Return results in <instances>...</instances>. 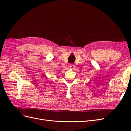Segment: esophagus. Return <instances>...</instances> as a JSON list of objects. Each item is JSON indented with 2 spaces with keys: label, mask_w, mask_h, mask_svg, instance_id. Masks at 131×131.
Instances as JSON below:
<instances>
[{
  "label": "esophagus",
  "mask_w": 131,
  "mask_h": 131,
  "mask_svg": "<svg viewBox=\"0 0 131 131\" xmlns=\"http://www.w3.org/2000/svg\"><path fill=\"white\" fill-rule=\"evenodd\" d=\"M69 67H70V68L71 69H74L75 68V66L74 65H73V64H72L70 65Z\"/></svg>",
  "instance_id": "34e87169"
}]
</instances>
